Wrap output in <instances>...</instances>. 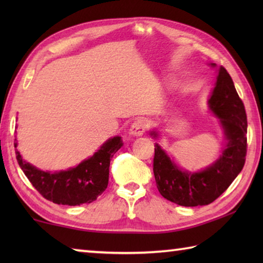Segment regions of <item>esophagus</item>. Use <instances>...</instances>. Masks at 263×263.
<instances>
[{"label":"esophagus","instance_id":"esophagus-1","mask_svg":"<svg viewBox=\"0 0 263 263\" xmlns=\"http://www.w3.org/2000/svg\"><path fill=\"white\" fill-rule=\"evenodd\" d=\"M149 125V123L147 119L145 118H139L137 119V121L132 124L131 126V135L133 137H140L145 133V131L147 130V127Z\"/></svg>","mask_w":263,"mask_h":263}]
</instances>
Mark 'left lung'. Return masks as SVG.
<instances>
[{"instance_id": "8db88e82", "label": "left lung", "mask_w": 263, "mask_h": 263, "mask_svg": "<svg viewBox=\"0 0 263 263\" xmlns=\"http://www.w3.org/2000/svg\"><path fill=\"white\" fill-rule=\"evenodd\" d=\"M210 65L217 67L216 64ZM217 72L208 106L218 118L225 144L216 161L201 171L189 172L177 166L158 142L154 145L153 172L159 193L177 205L198 206L212 203L239 175L246 160V111L228 70L220 66ZM149 135L154 139L160 136L155 128Z\"/></svg>"}]
</instances>
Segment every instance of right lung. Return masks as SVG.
<instances>
[{"mask_svg": "<svg viewBox=\"0 0 263 263\" xmlns=\"http://www.w3.org/2000/svg\"><path fill=\"white\" fill-rule=\"evenodd\" d=\"M16 158L22 171L43 197L61 205H80L91 203L103 193L109 182L110 160L123 146L122 137L109 138L90 158L67 171H41L22 158L17 149Z\"/></svg>", "mask_w": 263, "mask_h": 263, "instance_id": "add662e5", "label": "right lung"}]
</instances>
